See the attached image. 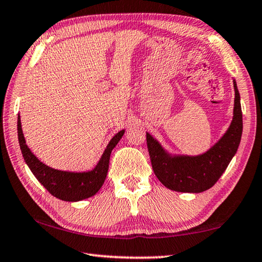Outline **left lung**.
<instances>
[{
  "label": "left lung",
  "mask_w": 262,
  "mask_h": 262,
  "mask_svg": "<svg viewBox=\"0 0 262 262\" xmlns=\"http://www.w3.org/2000/svg\"><path fill=\"white\" fill-rule=\"evenodd\" d=\"M233 89L235 104L230 126L207 152L199 155L171 154L153 136L146 132L154 173L169 190L200 193L210 189L226 171L237 152L243 132L241 96L236 80H233Z\"/></svg>",
  "instance_id": "left-lung-1"
}]
</instances>
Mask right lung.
<instances>
[{
    "label": "right lung",
    "instance_id": "obj_1",
    "mask_svg": "<svg viewBox=\"0 0 262 262\" xmlns=\"http://www.w3.org/2000/svg\"><path fill=\"white\" fill-rule=\"evenodd\" d=\"M18 141L21 149L23 158L31 171L33 172L36 180L42 184L50 194L64 201H80L93 196L103 185L107 177L109 168V159L112 150L118 141L122 139L125 130H121L110 139L109 144L105 147L103 154L101 155L99 162L94 169L90 171L75 172L64 171L48 167L47 164L41 162L35 155L27 147L21 130L20 116L18 115L17 121Z\"/></svg>",
    "mask_w": 262,
    "mask_h": 262
}]
</instances>
